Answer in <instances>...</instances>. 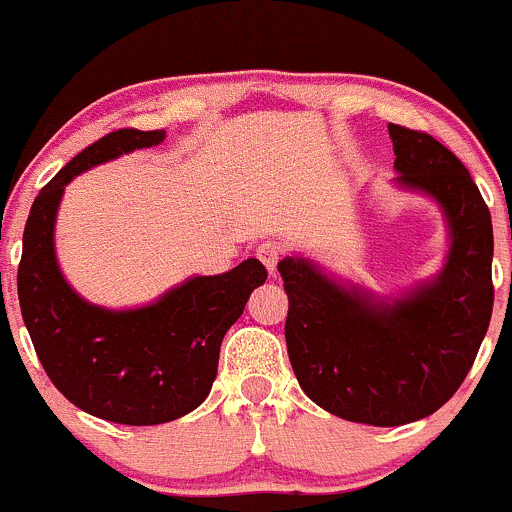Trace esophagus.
I'll list each match as a JSON object with an SVG mask.
<instances>
[{
  "label": "esophagus",
  "mask_w": 512,
  "mask_h": 512,
  "mask_svg": "<svg viewBox=\"0 0 512 512\" xmlns=\"http://www.w3.org/2000/svg\"><path fill=\"white\" fill-rule=\"evenodd\" d=\"M283 251H286V249H283L281 241L268 239V241H263L261 246H258L256 256L261 258V263L268 268V273H276V266H278V261H281Z\"/></svg>",
  "instance_id": "esophagus-1"
}]
</instances>
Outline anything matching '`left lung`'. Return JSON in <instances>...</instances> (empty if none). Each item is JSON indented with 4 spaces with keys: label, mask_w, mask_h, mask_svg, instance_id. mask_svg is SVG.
<instances>
[{
    "label": "left lung",
    "mask_w": 512,
    "mask_h": 512,
    "mask_svg": "<svg viewBox=\"0 0 512 512\" xmlns=\"http://www.w3.org/2000/svg\"><path fill=\"white\" fill-rule=\"evenodd\" d=\"M389 135L397 182L431 194L449 219L441 276L384 303L337 286L305 258L278 263L298 384L325 412L372 426H402L444 407L471 370L493 313V224L476 182L429 133L389 123Z\"/></svg>",
    "instance_id": "left-lung-1"
}]
</instances>
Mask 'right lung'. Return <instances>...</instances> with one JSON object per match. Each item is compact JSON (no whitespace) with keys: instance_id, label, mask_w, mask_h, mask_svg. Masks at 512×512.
Here are the masks:
<instances>
[{"instance_id":"1","label":"right lung","mask_w":512,"mask_h":512,"mask_svg":"<svg viewBox=\"0 0 512 512\" xmlns=\"http://www.w3.org/2000/svg\"><path fill=\"white\" fill-rule=\"evenodd\" d=\"M162 140L165 130L120 128L78 152L31 204L17 273L21 318L54 387L83 412L128 426L175 421L207 399L221 340L268 276L249 258L120 313L86 303L63 281L54 254L63 187L88 167Z\"/></svg>"}]
</instances>
